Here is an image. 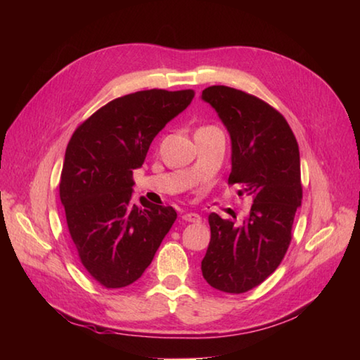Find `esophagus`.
<instances>
[{"label": "esophagus", "mask_w": 360, "mask_h": 360, "mask_svg": "<svg viewBox=\"0 0 360 360\" xmlns=\"http://www.w3.org/2000/svg\"><path fill=\"white\" fill-rule=\"evenodd\" d=\"M182 221L198 224L200 221H202V217H200V216L197 214V212H184V214H182Z\"/></svg>", "instance_id": "obj_1"}]
</instances>
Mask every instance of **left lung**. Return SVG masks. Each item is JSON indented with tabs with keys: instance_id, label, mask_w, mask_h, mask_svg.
Segmentation results:
<instances>
[{
	"instance_id": "obj_1",
	"label": "left lung",
	"mask_w": 360,
	"mask_h": 360,
	"mask_svg": "<svg viewBox=\"0 0 360 360\" xmlns=\"http://www.w3.org/2000/svg\"><path fill=\"white\" fill-rule=\"evenodd\" d=\"M202 98L216 109L231 139L229 184L252 200L241 225L211 212V241L202 260L206 283L229 294L254 289L276 270L302 205L300 152L288 120L264 100L211 85Z\"/></svg>"
}]
</instances>
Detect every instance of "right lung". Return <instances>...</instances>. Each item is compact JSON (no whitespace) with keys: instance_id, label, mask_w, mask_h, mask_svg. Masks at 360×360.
Returning <instances> with one entry per match:
<instances>
[{"instance_id":"1","label":"right lung","mask_w":360,"mask_h":360,"mask_svg":"<svg viewBox=\"0 0 360 360\" xmlns=\"http://www.w3.org/2000/svg\"><path fill=\"white\" fill-rule=\"evenodd\" d=\"M193 90H141L109 101L72 133L60 200L81 264L106 289L141 278L174 224L172 206L131 202L133 169L157 133L191 105Z\"/></svg>"}]
</instances>
